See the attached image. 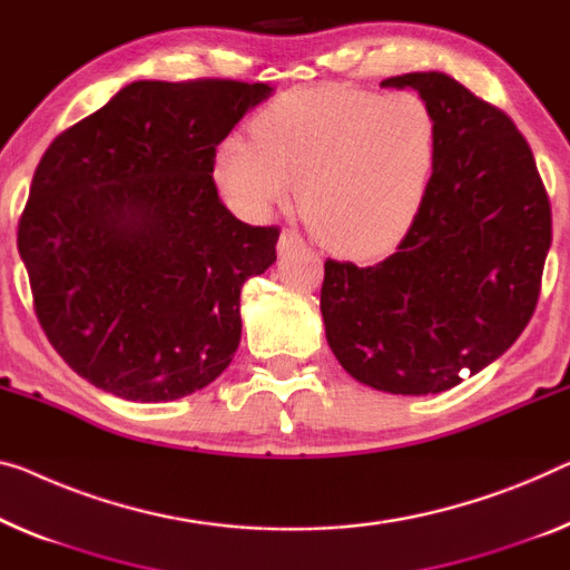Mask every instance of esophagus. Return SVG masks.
Here are the masks:
<instances>
[{
  "mask_svg": "<svg viewBox=\"0 0 570 570\" xmlns=\"http://www.w3.org/2000/svg\"><path fill=\"white\" fill-rule=\"evenodd\" d=\"M304 240L302 235L296 230H284L282 237H278V256H286V253H292L296 248H302Z\"/></svg>",
  "mask_w": 570,
  "mask_h": 570,
  "instance_id": "esophagus-1",
  "label": "esophagus"
}]
</instances>
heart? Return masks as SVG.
<instances>
[{"label": "heart", "instance_id": "heart-1", "mask_svg": "<svg viewBox=\"0 0 570 570\" xmlns=\"http://www.w3.org/2000/svg\"><path fill=\"white\" fill-rule=\"evenodd\" d=\"M438 153V120L417 95L309 87L263 107L253 138L227 135L217 146L215 178L250 219L286 202L296 184V207L317 240L368 258L414 225Z\"/></svg>", "mask_w": 570, "mask_h": 570}]
</instances>
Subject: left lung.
I'll use <instances>...</instances> for the list:
<instances>
[{
    "mask_svg": "<svg viewBox=\"0 0 570 570\" xmlns=\"http://www.w3.org/2000/svg\"><path fill=\"white\" fill-rule=\"evenodd\" d=\"M438 120L428 202L376 266L325 263L320 309L335 358L389 394H440L512 347L538 307L553 219L509 117L448 73L392 76Z\"/></svg>",
    "mask_w": 570,
    "mask_h": 570,
    "instance_id": "1",
    "label": "left lung"
}]
</instances>
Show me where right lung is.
Here are the masks:
<instances>
[{"mask_svg":"<svg viewBox=\"0 0 570 570\" xmlns=\"http://www.w3.org/2000/svg\"><path fill=\"white\" fill-rule=\"evenodd\" d=\"M271 91L132 81L42 153L17 248L42 333L101 392L174 402L230 366L240 288L276 261L278 227L240 223L212 171Z\"/></svg>","mask_w":570,"mask_h":570,"instance_id":"add662e5","label":"right lung"}]
</instances>
